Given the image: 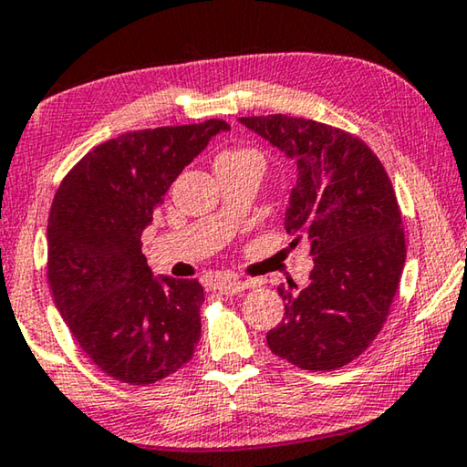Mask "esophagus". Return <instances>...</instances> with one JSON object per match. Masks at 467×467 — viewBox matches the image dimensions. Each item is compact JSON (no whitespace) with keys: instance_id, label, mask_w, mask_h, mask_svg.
<instances>
[{"instance_id":"esophagus-1","label":"esophagus","mask_w":467,"mask_h":467,"mask_svg":"<svg viewBox=\"0 0 467 467\" xmlns=\"http://www.w3.org/2000/svg\"><path fill=\"white\" fill-rule=\"evenodd\" d=\"M249 286L251 283H243V280H234V278H220L213 283V288L222 295H239Z\"/></svg>"}]
</instances>
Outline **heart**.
<instances>
[{
    "label": "heart",
    "instance_id": "b5f03b06",
    "mask_svg": "<svg viewBox=\"0 0 467 467\" xmlns=\"http://www.w3.org/2000/svg\"><path fill=\"white\" fill-rule=\"evenodd\" d=\"M239 158H255V160H262V155L257 153L255 150H251V147H241V150H228V151L218 155V160H239Z\"/></svg>",
    "mask_w": 467,
    "mask_h": 467
}]
</instances>
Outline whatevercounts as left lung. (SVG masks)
I'll return each mask as SVG.
<instances>
[{"label": "left lung", "mask_w": 467, "mask_h": 467, "mask_svg": "<svg viewBox=\"0 0 467 467\" xmlns=\"http://www.w3.org/2000/svg\"><path fill=\"white\" fill-rule=\"evenodd\" d=\"M297 161L285 228L307 234L309 283L280 285L285 320L268 347L288 364L330 372L379 337L405 265V233L393 184L376 153L343 129L285 114L241 118Z\"/></svg>", "instance_id": "8db88e82"}]
</instances>
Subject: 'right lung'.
Wrapping results in <instances>:
<instances>
[{
    "mask_svg": "<svg viewBox=\"0 0 467 467\" xmlns=\"http://www.w3.org/2000/svg\"><path fill=\"white\" fill-rule=\"evenodd\" d=\"M228 130L218 118L132 130L88 151L60 182L47 224L57 312L109 379L153 384L193 358L203 286L153 278L140 234L182 168Z\"/></svg>",
    "mask_w": 467,
    "mask_h": 467,
    "instance_id": "obj_1",
    "label": "right lung"
}]
</instances>
